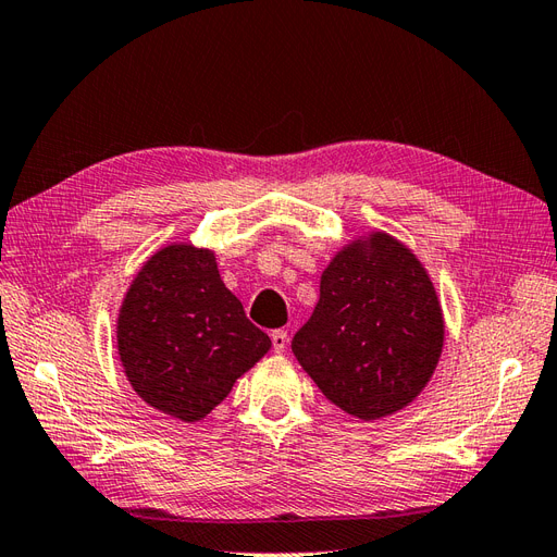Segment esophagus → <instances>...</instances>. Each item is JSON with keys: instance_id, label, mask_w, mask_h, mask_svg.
<instances>
[{"instance_id": "obj_1", "label": "esophagus", "mask_w": 557, "mask_h": 557, "mask_svg": "<svg viewBox=\"0 0 557 557\" xmlns=\"http://www.w3.org/2000/svg\"><path fill=\"white\" fill-rule=\"evenodd\" d=\"M272 346L276 352H283L285 346H288V332L285 330H274L272 332Z\"/></svg>"}]
</instances>
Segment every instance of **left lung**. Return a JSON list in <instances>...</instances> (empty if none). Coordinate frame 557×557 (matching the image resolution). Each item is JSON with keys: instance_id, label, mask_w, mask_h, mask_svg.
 Masks as SVG:
<instances>
[{"instance_id": "1", "label": "left lung", "mask_w": 557, "mask_h": 557, "mask_svg": "<svg viewBox=\"0 0 557 557\" xmlns=\"http://www.w3.org/2000/svg\"><path fill=\"white\" fill-rule=\"evenodd\" d=\"M444 346L434 285L413 252L374 232L336 252L293 352L332 404L376 420L411 404Z\"/></svg>"}]
</instances>
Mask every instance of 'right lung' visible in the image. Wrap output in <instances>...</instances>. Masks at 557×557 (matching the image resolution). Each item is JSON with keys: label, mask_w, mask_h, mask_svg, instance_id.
Instances as JSON below:
<instances>
[{"label": "right lung", "mask_w": 557, "mask_h": 557, "mask_svg": "<svg viewBox=\"0 0 557 557\" xmlns=\"http://www.w3.org/2000/svg\"><path fill=\"white\" fill-rule=\"evenodd\" d=\"M272 339L218 274L213 250L172 244L132 281L117 313V356L150 407L195 423L221 404Z\"/></svg>", "instance_id": "1"}]
</instances>
